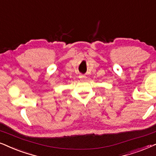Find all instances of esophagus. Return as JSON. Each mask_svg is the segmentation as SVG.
Returning a JSON list of instances; mask_svg holds the SVG:
<instances>
[{
    "label": "esophagus",
    "mask_w": 156,
    "mask_h": 156,
    "mask_svg": "<svg viewBox=\"0 0 156 156\" xmlns=\"http://www.w3.org/2000/svg\"><path fill=\"white\" fill-rule=\"evenodd\" d=\"M79 78H80V79H81V80H86L87 78V77L85 76V75H80Z\"/></svg>",
    "instance_id": "1"
}]
</instances>
